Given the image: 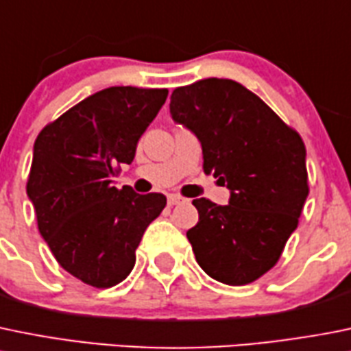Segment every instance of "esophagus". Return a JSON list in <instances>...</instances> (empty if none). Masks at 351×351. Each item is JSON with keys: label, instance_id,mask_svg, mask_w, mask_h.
<instances>
[{"label": "esophagus", "instance_id": "esophagus-1", "mask_svg": "<svg viewBox=\"0 0 351 351\" xmlns=\"http://www.w3.org/2000/svg\"><path fill=\"white\" fill-rule=\"evenodd\" d=\"M183 202V197L176 195V193H169L168 195V206H176V204Z\"/></svg>", "mask_w": 351, "mask_h": 351}]
</instances>
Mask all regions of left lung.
<instances>
[{"label":"left lung","instance_id":"8db88e82","mask_svg":"<svg viewBox=\"0 0 351 351\" xmlns=\"http://www.w3.org/2000/svg\"><path fill=\"white\" fill-rule=\"evenodd\" d=\"M169 113L202 145L204 171L230 190L228 206L195 199L199 223L186 231L213 280L248 285L281 257L308 195L305 145L243 85L206 78L173 90Z\"/></svg>","mask_w":351,"mask_h":351}]
</instances>
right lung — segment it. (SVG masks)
<instances>
[{
  "mask_svg": "<svg viewBox=\"0 0 351 351\" xmlns=\"http://www.w3.org/2000/svg\"><path fill=\"white\" fill-rule=\"evenodd\" d=\"M166 97V89L110 87L37 135L27 195L58 264L85 285L121 283L145 228L165 209L162 193L118 190L113 176L118 165L134 161L138 138Z\"/></svg>",
  "mask_w": 351,
  "mask_h": 351,
  "instance_id": "1",
  "label": "right lung"
}]
</instances>
